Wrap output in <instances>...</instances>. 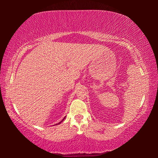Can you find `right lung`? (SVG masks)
<instances>
[{
	"mask_svg": "<svg viewBox=\"0 0 158 158\" xmlns=\"http://www.w3.org/2000/svg\"><path fill=\"white\" fill-rule=\"evenodd\" d=\"M65 117H66V116H65V117H64V118H63V119L62 120V121H61L60 122H59V123H58V124H60V123H62V122H63V121H64V119H65ZM58 124H56V125H58Z\"/></svg>",
	"mask_w": 158,
	"mask_h": 158,
	"instance_id": "1",
	"label": "right lung"
}]
</instances>
